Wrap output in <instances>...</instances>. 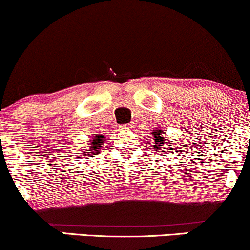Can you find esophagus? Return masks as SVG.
Masks as SVG:
<instances>
[{
    "label": "esophagus",
    "mask_w": 250,
    "mask_h": 250,
    "mask_svg": "<svg viewBox=\"0 0 250 250\" xmlns=\"http://www.w3.org/2000/svg\"><path fill=\"white\" fill-rule=\"evenodd\" d=\"M133 127H134L133 123H128V125H123L121 129H123V130H130V129Z\"/></svg>",
    "instance_id": "obj_1"
}]
</instances>
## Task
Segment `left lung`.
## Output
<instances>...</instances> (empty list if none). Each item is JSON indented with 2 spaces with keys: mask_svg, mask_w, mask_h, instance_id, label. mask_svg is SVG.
Returning a JSON list of instances; mask_svg holds the SVG:
<instances>
[{
  "mask_svg": "<svg viewBox=\"0 0 250 250\" xmlns=\"http://www.w3.org/2000/svg\"><path fill=\"white\" fill-rule=\"evenodd\" d=\"M153 136H154V139H155V145H154L155 149H157V150H161L162 147L165 148L166 146H167V148L166 149H169V150H173V148H174L173 145L166 146V145H167V142H166V137L162 135L161 129H157V130H153ZM157 153H159V151H157Z\"/></svg>",
  "mask_w": 250,
  "mask_h": 250,
  "instance_id": "1",
  "label": "left lung"
}]
</instances>
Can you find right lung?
<instances>
[{"mask_svg":"<svg viewBox=\"0 0 250 250\" xmlns=\"http://www.w3.org/2000/svg\"><path fill=\"white\" fill-rule=\"evenodd\" d=\"M104 136L103 135H96L95 137H94V140H90V146H89V149H88V153H97V150H99L100 148H101V146L103 145V142H104ZM88 155H91V154H88Z\"/></svg>","mask_w":250,"mask_h":250,"instance_id":"1","label":"right lung"}]
</instances>
